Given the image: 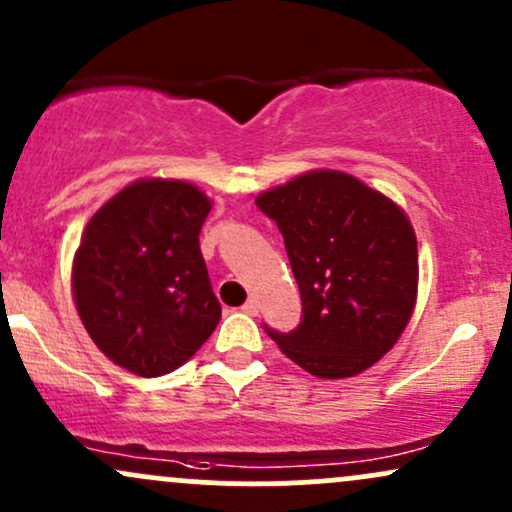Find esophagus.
Segmentation results:
<instances>
[{
	"label": "esophagus",
	"instance_id": "obj_1",
	"mask_svg": "<svg viewBox=\"0 0 512 512\" xmlns=\"http://www.w3.org/2000/svg\"><path fill=\"white\" fill-rule=\"evenodd\" d=\"M243 313H247V316H257V313H260V303H257L255 299L245 301L243 303Z\"/></svg>",
	"mask_w": 512,
	"mask_h": 512
}]
</instances>
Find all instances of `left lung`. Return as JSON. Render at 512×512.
<instances>
[{"mask_svg":"<svg viewBox=\"0 0 512 512\" xmlns=\"http://www.w3.org/2000/svg\"><path fill=\"white\" fill-rule=\"evenodd\" d=\"M282 230L303 318L269 330L291 362L345 379L396 345L418 296V243L403 209L338 170H313L255 199Z\"/></svg>","mask_w":512,"mask_h":512,"instance_id":"8db88e82","label":"left lung"}]
</instances>
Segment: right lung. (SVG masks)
<instances>
[{
	"instance_id": "1",
	"label": "right lung",
	"mask_w": 512,
	"mask_h": 512,
	"mask_svg": "<svg viewBox=\"0 0 512 512\" xmlns=\"http://www.w3.org/2000/svg\"><path fill=\"white\" fill-rule=\"evenodd\" d=\"M211 199L182 179H138L89 218L72 294L94 345L138 376L182 367L221 320L199 233Z\"/></svg>"
}]
</instances>
